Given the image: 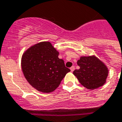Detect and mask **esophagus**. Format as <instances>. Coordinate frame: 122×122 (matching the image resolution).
I'll return each mask as SVG.
<instances>
[{
  "instance_id": "34e87169",
  "label": "esophagus",
  "mask_w": 122,
  "mask_h": 122,
  "mask_svg": "<svg viewBox=\"0 0 122 122\" xmlns=\"http://www.w3.org/2000/svg\"><path fill=\"white\" fill-rule=\"evenodd\" d=\"M74 70H75V66H71V68H70L71 71H74Z\"/></svg>"
}]
</instances>
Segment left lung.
Returning a JSON list of instances; mask_svg holds the SVG:
<instances>
[{"instance_id":"8db88e82","label":"left lung","mask_w":122,"mask_h":122,"mask_svg":"<svg viewBox=\"0 0 122 122\" xmlns=\"http://www.w3.org/2000/svg\"><path fill=\"white\" fill-rule=\"evenodd\" d=\"M77 65L80 69L75 70L73 73L83 87L94 90L106 83L109 70L96 56H81Z\"/></svg>"}]
</instances>
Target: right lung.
<instances>
[{
	"mask_svg": "<svg viewBox=\"0 0 122 122\" xmlns=\"http://www.w3.org/2000/svg\"><path fill=\"white\" fill-rule=\"evenodd\" d=\"M58 55L59 52L50 42H39L23 54L22 71L26 80L34 89L42 92H52L70 71Z\"/></svg>",
	"mask_w": 122,
	"mask_h": 122,
	"instance_id": "add662e5",
	"label": "right lung"
}]
</instances>
